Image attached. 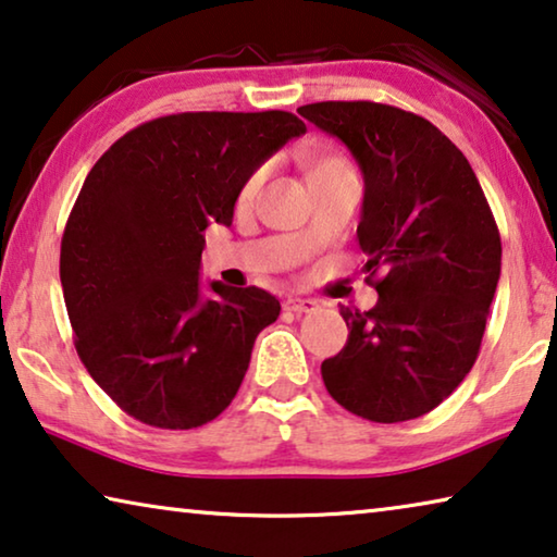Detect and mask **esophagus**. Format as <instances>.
<instances>
[{"instance_id":"1","label":"esophagus","mask_w":557,"mask_h":557,"mask_svg":"<svg viewBox=\"0 0 557 557\" xmlns=\"http://www.w3.org/2000/svg\"><path fill=\"white\" fill-rule=\"evenodd\" d=\"M282 310L285 312H295V314H307V312H314L318 310V302L314 300H307V297H285L282 300Z\"/></svg>"}]
</instances>
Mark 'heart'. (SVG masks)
I'll use <instances>...</instances> for the list:
<instances>
[{
	"mask_svg": "<svg viewBox=\"0 0 557 557\" xmlns=\"http://www.w3.org/2000/svg\"><path fill=\"white\" fill-rule=\"evenodd\" d=\"M305 172H307V185H310V182L332 177V174L352 172V164L337 152H314L310 160H307ZM262 182H264V170H255L250 177L243 182V187H239L237 207H250L257 199V195H260Z\"/></svg>",
	"mask_w": 557,
	"mask_h": 557,
	"instance_id": "b5f03b06",
	"label": "heart"
}]
</instances>
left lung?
<instances>
[{"label": "left lung", "mask_w": 557, "mask_h": 557, "mask_svg": "<svg viewBox=\"0 0 557 557\" xmlns=\"http://www.w3.org/2000/svg\"><path fill=\"white\" fill-rule=\"evenodd\" d=\"M297 112L360 164L358 239L380 295L368 312L339 307L350 335L322 362V380L358 418L414 420L478 360L503 257L491 205L465 154L425 117L362 99ZM377 269L384 277L372 281Z\"/></svg>", "instance_id": "left-lung-1"}]
</instances>
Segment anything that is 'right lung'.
I'll return each instance as SVG.
<instances>
[{
	"label": "right lung",
	"mask_w": 557,
	"mask_h": 557,
	"mask_svg": "<svg viewBox=\"0 0 557 557\" xmlns=\"http://www.w3.org/2000/svg\"><path fill=\"white\" fill-rule=\"evenodd\" d=\"M305 129L280 110L168 114L89 170L62 235L64 305L79 360L135 420L199 428L237 395L280 302L222 282L205 297L202 232L230 227L243 182Z\"/></svg>",
	"instance_id": "add662e5"
}]
</instances>
